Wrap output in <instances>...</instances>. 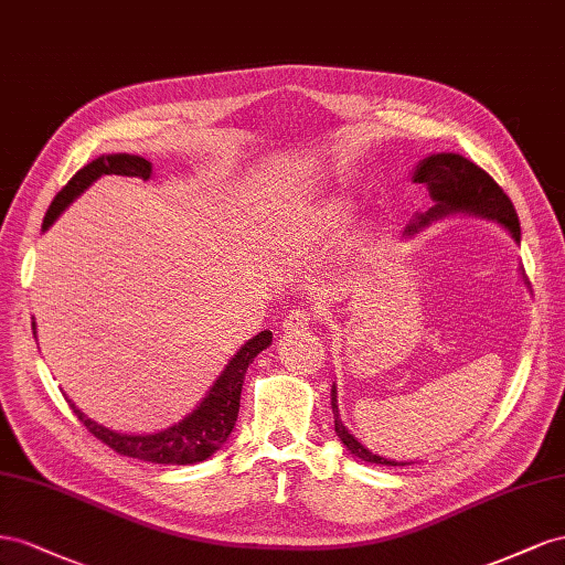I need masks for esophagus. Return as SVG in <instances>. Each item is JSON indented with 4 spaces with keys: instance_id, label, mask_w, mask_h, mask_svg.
Segmentation results:
<instances>
[{
    "instance_id": "1",
    "label": "esophagus",
    "mask_w": 565,
    "mask_h": 565,
    "mask_svg": "<svg viewBox=\"0 0 565 565\" xmlns=\"http://www.w3.org/2000/svg\"><path fill=\"white\" fill-rule=\"evenodd\" d=\"M312 321V315L308 310H291L284 317V331L286 333H294V331H302L308 329Z\"/></svg>"
}]
</instances>
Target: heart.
Here are the masks:
<instances>
[{"instance_id":"1","label":"heart","mask_w":565,"mask_h":565,"mask_svg":"<svg viewBox=\"0 0 565 565\" xmlns=\"http://www.w3.org/2000/svg\"><path fill=\"white\" fill-rule=\"evenodd\" d=\"M345 203H331L329 207H324V222H343L345 220Z\"/></svg>"}]
</instances>
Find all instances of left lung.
<instances>
[{
	"instance_id": "obj_1",
	"label": "left lung",
	"mask_w": 565,
	"mask_h": 565,
	"mask_svg": "<svg viewBox=\"0 0 565 565\" xmlns=\"http://www.w3.org/2000/svg\"><path fill=\"white\" fill-rule=\"evenodd\" d=\"M414 182L428 186V193L435 201V207H430L426 215L418 217L416 224H412V227L407 230L409 234L416 232L418 227H424V224H428L430 220H438L449 213H476V215L492 217L499 224H504V227L511 232V236L515 241H521V222H519L515 207L504 193V189L499 186L486 170L471 163V160H466L463 156L435 153V156L424 158L414 172ZM331 409H333L335 435L350 449V455H354L362 461H369V463L409 466L407 461H391V459H383L379 455H372L362 443L352 438L350 430L343 426L341 416H338L335 385L331 388Z\"/></svg>"
}]
</instances>
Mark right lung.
I'll return each mask as SVG.
<instances>
[{
	"mask_svg": "<svg viewBox=\"0 0 565 565\" xmlns=\"http://www.w3.org/2000/svg\"><path fill=\"white\" fill-rule=\"evenodd\" d=\"M102 174H125V177H139V180H149L151 163L147 158L130 156V153H110V156H99L96 160H92L89 166L77 170L71 177V182L56 193L50 211L44 215L42 232L50 230L54 220L66 211V207L94 180H99ZM269 343H271V331H260L255 338H250V341L234 354L232 362L215 381L211 393L203 397L201 405L193 409L184 422L174 424L172 428L160 430L156 435L113 433L99 424H94L92 418H87L83 412L75 409L71 399L68 405L79 422H83V426H87V430L94 435V438L108 445L113 452L141 459V461H151V463H180V466L196 463L215 455L217 449L227 443L238 416L241 385H244L246 369Z\"/></svg>",
	"mask_w": 565,
	"mask_h": 565,
	"instance_id": "1",
	"label": "right lung"
}]
</instances>
